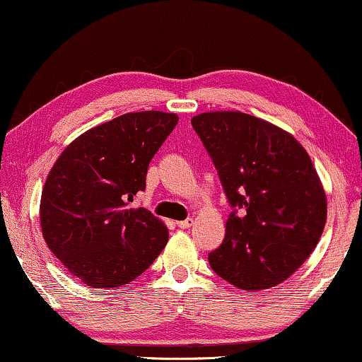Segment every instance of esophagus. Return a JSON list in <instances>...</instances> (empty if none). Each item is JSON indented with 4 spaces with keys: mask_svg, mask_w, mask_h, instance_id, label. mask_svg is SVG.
Listing matches in <instances>:
<instances>
[{
    "mask_svg": "<svg viewBox=\"0 0 362 362\" xmlns=\"http://www.w3.org/2000/svg\"><path fill=\"white\" fill-rule=\"evenodd\" d=\"M192 219H186V221H180V222H176L177 224V227H180V229H189V227L192 226Z\"/></svg>",
    "mask_w": 362,
    "mask_h": 362,
    "instance_id": "1",
    "label": "esophagus"
}]
</instances>
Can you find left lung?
Returning a JSON list of instances; mask_svg holds the SVG:
<instances>
[{"instance_id": "obj_1", "label": "left lung", "mask_w": 362, "mask_h": 362, "mask_svg": "<svg viewBox=\"0 0 362 362\" xmlns=\"http://www.w3.org/2000/svg\"><path fill=\"white\" fill-rule=\"evenodd\" d=\"M214 161L232 207L212 270L245 291L267 290L295 274L323 234L328 201L300 141L249 113L221 110L191 118Z\"/></svg>"}]
</instances>
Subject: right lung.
I'll use <instances>...</instances> for the list:
<instances>
[{
	"label": "right lung",
	"instance_id": "add662e5",
	"mask_svg": "<svg viewBox=\"0 0 362 362\" xmlns=\"http://www.w3.org/2000/svg\"><path fill=\"white\" fill-rule=\"evenodd\" d=\"M176 123V113H125L82 133L54 163L39 206L42 237L81 284L118 288L165 249V222L128 202Z\"/></svg>",
	"mask_w": 362,
	"mask_h": 362
}]
</instances>
